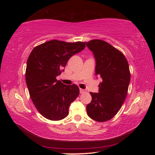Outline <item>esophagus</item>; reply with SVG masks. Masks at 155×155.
Here are the masks:
<instances>
[{
    "label": "esophagus",
    "instance_id": "34e87169",
    "mask_svg": "<svg viewBox=\"0 0 155 155\" xmlns=\"http://www.w3.org/2000/svg\"><path fill=\"white\" fill-rule=\"evenodd\" d=\"M85 92V90H83V89H80V93L81 94H83Z\"/></svg>",
    "mask_w": 155,
    "mask_h": 155
}]
</instances>
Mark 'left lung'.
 I'll use <instances>...</instances> for the list:
<instances>
[{
    "label": "left lung",
    "mask_w": 155,
    "mask_h": 155,
    "mask_svg": "<svg viewBox=\"0 0 155 155\" xmlns=\"http://www.w3.org/2000/svg\"><path fill=\"white\" fill-rule=\"evenodd\" d=\"M86 45L96 60V75L103 79L98 93L90 92L92 99L87 105V115L97 122L108 121L119 111L127 97L129 65L124 54L106 41L93 40Z\"/></svg>",
    "instance_id": "8db88e82"
}]
</instances>
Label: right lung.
I'll list each match as a JSON object with an SVG mask.
<instances>
[{"label":"right lung","mask_w":155,"mask_h":155,"mask_svg":"<svg viewBox=\"0 0 155 155\" xmlns=\"http://www.w3.org/2000/svg\"><path fill=\"white\" fill-rule=\"evenodd\" d=\"M85 48V42L51 40L35 47L27 59L26 83L34 105L44 117L57 121L69 114L70 104L79 94L75 84L66 85L56 77L70 57Z\"/></svg>","instance_id":"add662e5"}]
</instances>
